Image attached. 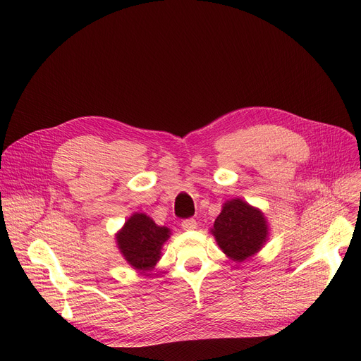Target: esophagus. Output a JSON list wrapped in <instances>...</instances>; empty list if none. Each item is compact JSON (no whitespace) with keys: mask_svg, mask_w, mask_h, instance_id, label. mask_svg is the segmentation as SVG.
Listing matches in <instances>:
<instances>
[{"mask_svg":"<svg viewBox=\"0 0 361 361\" xmlns=\"http://www.w3.org/2000/svg\"><path fill=\"white\" fill-rule=\"evenodd\" d=\"M197 227H198V223L193 218H188V219H185L183 223H182V228L185 231H193Z\"/></svg>","mask_w":361,"mask_h":361,"instance_id":"esophagus-1","label":"esophagus"}]
</instances>
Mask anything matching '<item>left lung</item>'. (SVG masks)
Segmentation results:
<instances>
[{
    "instance_id": "left-lung-1",
    "label": "left lung",
    "mask_w": 361,
    "mask_h": 361,
    "mask_svg": "<svg viewBox=\"0 0 361 361\" xmlns=\"http://www.w3.org/2000/svg\"><path fill=\"white\" fill-rule=\"evenodd\" d=\"M211 234L230 260L241 263L264 247L269 240V223L262 209L241 198H233L223 204Z\"/></svg>"
}]
</instances>
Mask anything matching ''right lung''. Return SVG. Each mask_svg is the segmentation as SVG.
<instances>
[{
	"instance_id": "1",
	"label": "right lung",
	"mask_w": 361,
	"mask_h": 361,
	"mask_svg": "<svg viewBox=\"0 0 361 361\" xmlns=\"http://www.w3.org/2000/svg\"><path fill=\"white\" fill-rule=\"evenodd\" d=\"M171 234V228L157 226L147 214L134 212L117 231L116 243L126 262L149 276L161 259V247Z\"/></svg>"
}]
</instances>
